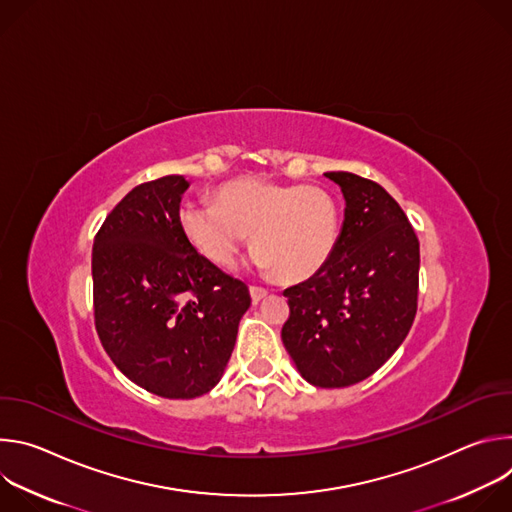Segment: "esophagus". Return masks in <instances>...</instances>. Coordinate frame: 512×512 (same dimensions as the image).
Here are the masks:
<instances>
[{"label": "esophagus", "instance_id": "obj_1", "mask_svg": "<svg viewBox=\"0 0 512 512\" xmlns=\"http://www.w3.org/2000/svg\"><path fill=\"white\" fill-rule=\"evenodd\" d=\"M249 291H251V300H253L255 304L261 302V300L267 296V289H265V287H259V285H251Z\"/></svg>", "mask_w": 512, "mask_h": 512}]
</instances>
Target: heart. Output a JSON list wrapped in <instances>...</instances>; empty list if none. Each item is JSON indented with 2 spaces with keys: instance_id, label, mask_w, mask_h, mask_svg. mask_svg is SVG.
<instances>
[{
  "instance_id": "1",
  "label": "heart",
  "mask_w": 512,
  "mask_h": 512,
  "mask_svg": "<svg viewBox=\"0 0 512 512\" xmlns=\"http://www.w3.org/2000/svg\"><path fill=\"white\" fill-rule=\"evenodd\" d=\"M180 227L218 267H231L251 233L253 261L283 281L308 279L336 249L340 204L322 186H291L257 176L229 182L216 202L188 200Z\"/></svg>"
}]
</instances>
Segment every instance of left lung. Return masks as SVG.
Returning <instances> with one entry per match:
<instances>
[{"label":"left lung","instance_id":"obj_1","mask_svg":"<svg viewBox=\"0 0 512 512\" xmlns=\"http://www.w3.org/2000/svg\"><path fill=\"white\" fill-rule=\"evenodd\" d=\"M346 200L334 253L310 279L283 291L281 340L300 375L322 389L371 377L411 330L419 241L397 200L377 182L326 172Z\"/></svg>","mask_w":512,"mask_h":512}]
</instances>
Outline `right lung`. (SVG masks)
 <instances>
[{"label": "right lung", "mask_w": 512, "mask_h": 512, "mask_svg": "<svg viewBox=\"0 0 512 512\" xmlns=\"http://www.w3.org/2000/svg\"><path fill=\"white\" fill-rule=\"evenodd\" d=\"M184 176L143 182L107 214L93 245L99 340L135 385L194 399L221 381L249 287L200 255L180 227Z\"/></svg>", "instance_id": "add662e5"}]
</instances>
